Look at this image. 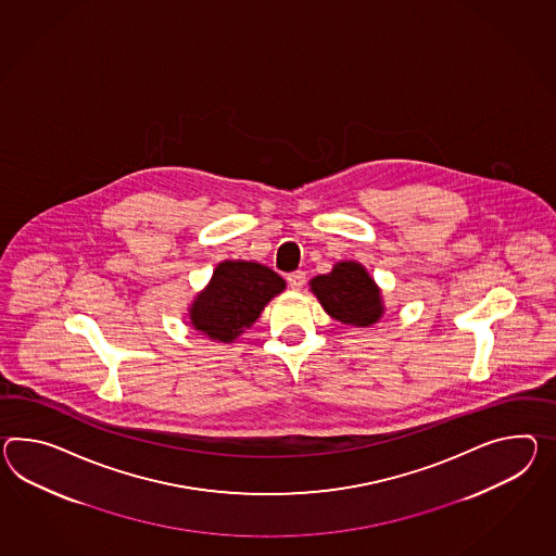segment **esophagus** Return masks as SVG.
<instances>
[{"instance_id": "esophagus-1", "label": "esophagus", "mask_w": 556, "mask_h": 556, "mask_svg": "<svg viewBox=\"0 0 556 556\" xmlns=\"http://www.w3.org/2000/svg\"><path fill=\"white\" fill-rule=\"evenodd\" d=\"M287 281H289V287H291V289H295V291H299V289H301V287L305 285V273H291V275L287 277Z\"/></svg>"}]
</instances>
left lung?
<instances>
[{"label":"left lung","mask_w":556,"mask_h":556,"mask_svg":"<svg viewBox=\"0 0 556 556\" xmlns=\"http://www.w3.org/2000/svg\"><path fill=\"white\" fill-rule=\"evenodd\" d=\"M309 289L327 315L345 326L371 327L386 313L379 285L357 261H339L331 271L313 277Z\"/></svg>","instance_id":"8db88e82"}]
</instances>
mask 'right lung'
I'll use <instances>...</instances> for the list:
<instances>
[{"mask_svg": "<svg viewBox=\"0 0 556 556\" xmlns=\"http://www.w3.org/2000/svg\"><path fill=\"white\" fill-rule=\"evenodd\" d=\"M285 287L283 277L261 263L220 261L211 281L190 301V327L218 343H232Z\"/></svg>", "mask_w": 556, "mask_h": 556, "instance_id": "obj_1", "label": "right lung"}]
</instances>
